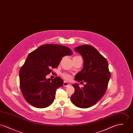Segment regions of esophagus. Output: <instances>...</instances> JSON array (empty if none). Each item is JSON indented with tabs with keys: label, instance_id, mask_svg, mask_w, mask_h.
<instances>
[{
	"label": "esophagus",
	"instance_id": "34e87169",
	"mask_svg": "<svg viewBox=\"0 0 133 133\" xmlns=\"http://www.w3.org/2000/svg\"><path fill=\"white\" fill-rule=\"evenodd\" d=\"M69 85H70V84L68 83H67V82H64V83H63V86H64V87H68V86H69Z\"/></svg>",
	"mask_w": 133,
	"mask_h": 133
}]
</instances>
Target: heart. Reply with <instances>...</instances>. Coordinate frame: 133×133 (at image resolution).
Returning <instances> with one entry per match:
<instances>
[{
    "label": "heart",
    "mask_w": 133,
    "mask_h": 133,
    "mask_svg": "<svg viewBox=\"0 0 133 133\" xmlns=\"http://www.w3.org/2000/svg\"><path fill=\"white\" fill-rule=\"evenodd\" d=\"M74 57H80L78 56H75ZM62 75H63V77L65 79H66V80H69L71 78L70 75L69 74H62Z\"/></svg>",
    "instance_id": "obj_1"
}]
</instances>
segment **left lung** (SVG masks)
<instances>
[{"mask_svg": "<svg viewBox=\"0 0 133 133\" xmlns=\"http://www.w3.org/2000/svg\"><path fill=\"white\" fill-rule=\"evenodd\" d=\"M84 60V68L75 77L78 82H86L83 88L73 84L75 89L70 99L75 105L88 108L97 103L105 94L111 76L108 63L98 50L90 45L76 47Z\"/></svg>", "mask_w": 133, "mask_h": 133, "instance_id": "1", "label": "left lung"}]
</instances>
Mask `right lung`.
Segmentation results:
<instances>
[{
	"label": "right lung",
	"instance_id": "obj_1",
	"mask_svg": "<svg viewBox=\"0 0 133 133\" xmlns=\"http://www.w3.org/2000/svg\"><path fill=\"white\" fill-rule=\"evenodd\" d=\"M72 54L68 47L51 44L42 45L30 53L19 71L21 91L28 103L37 108L53 103L57 89L64 82L59 77L51 79L46 76L58 66L63 57Z\"/></svg>",
	"mask_w": 133,
	"mask_h": 133
}]
</instances>
